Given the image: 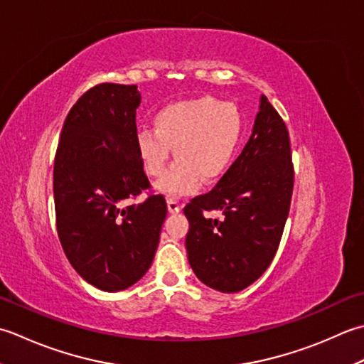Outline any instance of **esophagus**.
<instances>
[{
    "mask_svg": "<svg viewBox=\"0 0 364 364\" xmlns=\"http://www.w3.org/2000/svg\"><path fill=\"white\" fill-rule=\"evenodd\" d=\"M166 204H168V210L171 212V213H177L181 210V204H179V201H177V199H174V198H168V201H166Z\"/></svg>",
    "mask_w": 364,
    "mask_h": 364,
    "instance_id": "esophagus-1",
    "label": "esophagus"
}]
</instances>
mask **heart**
<instances>
[{
  "instance_id": "b5f03b06",
  "label": "heart",
  "mask_w": 364,
  "mask_h": 364,
  "mask_svg": "<svg viewBox=\"0 0 364 364\" xmlns=\"http://www.w3.org/2000/svg\"><path fill=\"white\" fill-rule=\"evenodd\" d=\"M243 133L240 111L210 95L169 103L157 111L154 129L136 135V152L144 171L160 177L171 159L178 160L155 185L166 196L196 191L203 181L217 182L232 165Z\"/></svg>"
}]
</instances>
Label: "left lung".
Here are the masks:
<instances>
[{
    "mask_svg": "<svg viewBox=\"0 0 364 364\" xmlns=\"http://www.w3.org/2000/svg\"><path fill=\"white\" fill-rule=\"evenodd\" d=\"M294 165L284 121L265 95L242 154L205 195L185 205V239L195 275L215 291L232 294L253 284L277 255L291 209ZM218 210L221 219H205Z\"/></svg>",
    "mask_w": 364,
    "mask_h": 364,
    "instance_id": "obj_1",
    "label": "left lung"
}]
</instances>
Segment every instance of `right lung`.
Instances as JSON below:
<instances>
[{"label": "right lung", "instance_id": "1", "mask_svg": "<svg viewBox=\"0 0 364 364\" xmlns=\"http://www.w3.org/2000/svg\"><path fill=\"white\" fill-rule=\"evenodd\" d=\"M139 103L136 85L91 87L65 117L55 157L59 242L78 275L105 292L144 277L168 212L163 195L124 205L151 187L136 152Z\"/></svg>", "mask_w": 364, "mask_h": 364}]
</instances>
